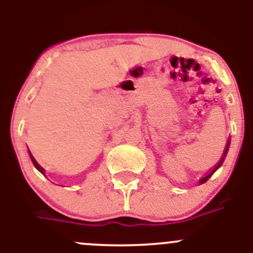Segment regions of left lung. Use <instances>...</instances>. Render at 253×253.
Segmentation results:
<instances>
[{
	"label": "left lung",
	"instance_id": "obj_1",
	"mask_svg": "<svg viewBox=\"0 0 253 253\" xmlns=\"http://www.w3.org/2000/svg\"><path fill=\"white\" fill-rule=\"evenodd\" d=\"M228 146H229V141H227V143H226V147H225V150H223V154H222V157H221L220 161H218V163H217L216 165H215L214 167H212V169H211V171L208 172V174H206V175H204V177L202 178V179L200 180V184H203V183H206V181L208 180L209 178L211 177V175H212V173H214L215 171H216V169H218V167H220L221 165H222L223 160H225V157H226V154H227V150H228Z\"/></svg>",
	"mask_w": 253,
	"mask_h": 253
}]
</instances>
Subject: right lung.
I'll return each mask as SVG.
<instances>
[{
    "label": "right lung",
    "mask_w": 253,
    "mask_h": 253,
    "mask_svg": "<svg viewBox=\"0 0 253 253\" xmlns=\"http://www.w3.org/2000/svg\"><path fill=\"white\" fill-rule=\"evenodd\" d=\"M30 157H31V160H32V163H33V165H35V167H36V169H38V171L41 172L42 174H44V172H45V171H44V169H42V167L41 166V165H39L38 163H37V161H36V159L33 158V155L31 154V153H30Z\"/></svg>",
    "instance_id": "1"
}]
</instances>
